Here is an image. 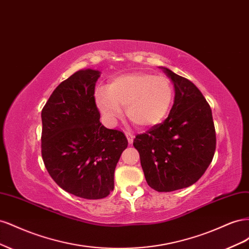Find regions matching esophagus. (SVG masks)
Here are the masks:
<instances>
[{"label":"esophagus","mask_w":249,"mask_h":249,"mask_svg":"<svg viewBox=\"0 0 249 249\" xmlns=\"http://www.w3.org/2000/svg\"><path fill=\"white\" fill-rule=\"evenodd\" d=\"M124 134H125L127 141H129L130 144H132V143H133V139H134V135H133L131 132H129V131H125Z\"/></svg>","instance_id":"obj_1"}]
</instances>
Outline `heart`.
<instances>
[{
    "label": "heart",
    "instance_id": "1",
    "mask_svg": "<svg viewBox=\"0 0 249 249\" xmlns=\"http://www.w3.org/2000/svg\"><path fill=\"white\" fill-rule=\"evenodd\" d=\"M94 99L108 122L114 123L123 114L122 106H126L131 122L147 127L166 116L173 100V87L166 77L136 71L114 78L108 88H97Z\"/></svg>",
    "mask_w": 249,
    "mask_h": 249
}]
</instances>
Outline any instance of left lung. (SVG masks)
Returning <instances> with one entry per match:
<instances>
[{"mask_svg":"<svg viewBox=\"0 0 249 249\" xmlns=\"http://www.w3.org/2000/svg\"><path fill=\"white\" fill-rule=\"evenodd\" d=\"M175 86V103L163 123L138 134L133 145L148 186L170 192L196 183L213 160L216 133L210 105L200 90L163 67Z\"/></svg>","mask_w":249,"mask_h":249,"instance_id":"left-lung-1","label":"left lung"}]
</instances>
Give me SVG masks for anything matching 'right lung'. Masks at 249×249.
Wrapping results in <instances>:
<instances>
[{
  "instance_id": "right-lung-1",
  "label": "right lung",
  "mask_w": 249,
  "mask_h": 249,
  "mask_svg": "<svg viewBox=\"0 0 249 249\" xmlns=\"http://www.w3.org/2000/svg\"><path fill=\"white\" fill-rule=\"evenodd\" d=\"M100 71L83 70L60 83L41 111V156L66 192L86 199L108 196L127 146L124 134L100 122L94 87Z\"/></svg>"
}]
</instances>
